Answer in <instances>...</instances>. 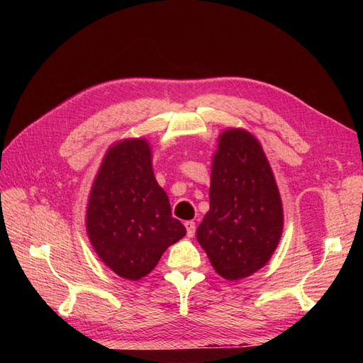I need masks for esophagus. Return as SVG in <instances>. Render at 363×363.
<instances>
[{"label": "esophagus", "instance_id": "34e87169", "mask_svg": "<svg viewBox=\"0 0 363 363\" xmlns=\"http://www.w3.org/2000/svg\"><path fill=\"white\" fill-rule=\"evenodd\" d=\"M184 227H186V232H188V236L194 238V235H195V223L194 221H186Z\"/></svg>", "mask_w": 363, "mask_h": 363}]
</instances>
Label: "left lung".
Masks as SVG:
<instances>
[{
    "instance_id": "8db88e82",
    "label": "left lung",
    "mask_w": 363,
    "mask_h": 363,
    "mask_svg": "<svg viewBox=\"0 0 363 363\" xmlns=\"http://www.w3.org/2000/svg\"><path fill=\"white\" fill-rule=\"evenodd\" d=\"M208 200L196 239L219 276L230 281L250 277L267 265L283 233L277 182L250 131L227 128L218 136Z\"/></svg>"
}]
</instances>
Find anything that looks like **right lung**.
I'll return each instance as SVG.
<instances>
[{"label":"right lung","mask_w":363,"mask_h":363,"mask_svg":"<svg viewBox=\"0 0 363 363\" xmlns=\"http://www.w3.org/2000/svg\"><path fill=\"white\" fill-rule=\"evenodd\" d=\"M151 160L147 139L115 142L95 175L86 207V232L98 257L133 281L155 269L164 250L186 235L184 225L172 218Z\"/></svg>","instance_id":"right-lung-1"}]
</instances>
